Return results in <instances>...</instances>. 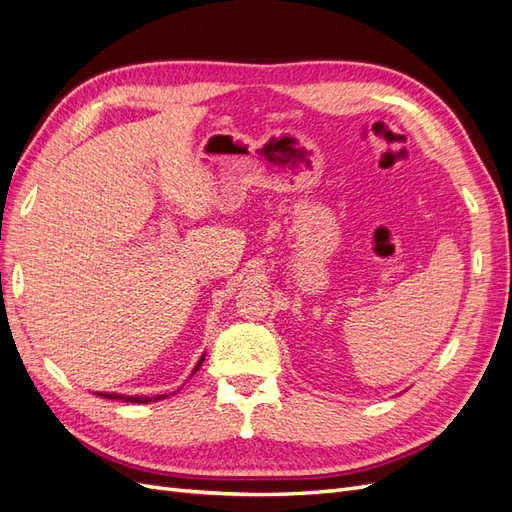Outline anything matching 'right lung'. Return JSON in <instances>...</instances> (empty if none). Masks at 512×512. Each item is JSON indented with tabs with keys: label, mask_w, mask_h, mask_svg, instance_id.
<instances>
[{
	"label": "right lung",
	"mask_w": 512,
	"mask_h": 512,
	"mask_svg": "<svg viewBox=\"0 0 512 512\" xmlns=\"http://www.w3.org/2000/svg\"><path fill=\"white\" fill-rule=\"evenodd\" d=\"M201 362H203V356H201V360L197 362V367H195V371H199V367H201ZM193 371V373H195ZM98 397H102V399H113V401H124V403H150V401H160V399H165L167 394H156V397H126V394H115V392H98Z\"/></svg>",
	"instance_id": "right-lung-1"
}]
</instances>
